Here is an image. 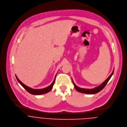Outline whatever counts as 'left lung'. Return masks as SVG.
<instances>
[{
    "label": "left lung",
    "instance_id": "left-lung-1",
    "mask_svg": "<svg viewBox=\"0 0 127 127\" xmlns=\"http://www.w3.org/2000/svg\"><path fill=\"white\" fill-rule=\"evenodd\" d=\"M114 70L113 72L111 73V74L109 76V77L104 82H103L100 85L94 88H92V89H85V88H80L79 87H78L77 86H76L75 83H74L73 81L72 80V82L73 83V85L74 86V87L75 88V89L79 92L80 93H84V94H96L98 92H99L100 91H101L104 87L106 85V84H107V83L108 82V81H109V80L110 79V78H111V77L112 76L113 73H114Z\"/></svg>",
    "mask_w": 127,
    "mask_h": 127
}]
</instances>
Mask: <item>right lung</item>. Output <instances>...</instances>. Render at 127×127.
<instances>
[{
  "label": "right lung",
  "mask_w": 127,
  "mask_h": 127,
  "mask_svg": "<svg viewBox=\"0 0 127 127\" xmlns=\"http://www.w3.org/2000/svg\"><path fill=\"white\" fill-rule=\"evenodd\" d=\"M57 75V74H56ZM56 75H55V77L54 78V79L53 80V82H52V83L50 85H49V86L43 88V89H32L31 88H30L28 86H27L26 85H25V84H24L23 83H22L18 78V77H17V76L15 75L16 78L17 80V81H18V82L20 83V85L29 93L32 94V95H42V94H44L45 93H47L48 92H49V91H50L51 90V89L53 88V85L55 83V78H56Z\"/></svg>",
  "instance_id": "obj_1"
}]
</instances>
